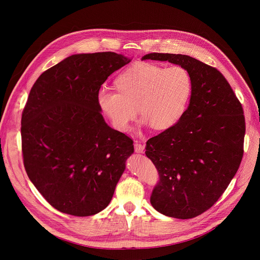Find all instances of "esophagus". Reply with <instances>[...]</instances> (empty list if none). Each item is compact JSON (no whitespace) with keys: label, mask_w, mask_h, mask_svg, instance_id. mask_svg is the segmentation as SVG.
<instances>
[{"label":"esophagus","mask_w":260,"mask_h":260,"mask_svg":"<svg viewBox=\"0 0 260 260\" xmlns=\"http://www.w3.org/2000/svg\"><path fill=\"white\" fill-rule=\"evenodd\" d=\"M134 146H135V151H136L137 153H142V152L144 151V146H143L140 142L136 141Z\"/></svg>","instance_id":"34e87169"}]
</instances>
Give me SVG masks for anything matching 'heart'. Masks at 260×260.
<instances>
[{"instance_id": "heart-1", "label": "heart", "mask_w": 260, "mask_h": 260, "mask_svg": "<svg viewBox=\"0 0 260 260\" xmlns=\"http://www.w3.org/2000/svg\"><path fill=\"white\" fill-rule=\"evenodd\" d=\"M117 88L102 87L98 104L112 125L126 132L138 115L143 124L164 131L174 126L184 115L193 83L182 66L166 68L153 62H136L116 79ZM138 109H136V107Z\"/></svg>"}]
</instances>
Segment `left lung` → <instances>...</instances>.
<instances>
[{"label": "left lung", "instance_id": "left-lung-1", "mask_svg": "<svg viewBox=\"0 0 260 260\" xmlns=\"http://www.w3.org/2000/svg\"><path fill=\"white\" fill-rule=\"evenodd\" d=\"M142 59L182 66L192 78L190 103L182 118L150 138L145 147V154L159 175L151 205L166 216L190 219L219 200L241 165L244 110L225 77L214 67L172 53H150Z\"/></svg>", "mask_w": 260, "mask_h": 260}]
</instances>
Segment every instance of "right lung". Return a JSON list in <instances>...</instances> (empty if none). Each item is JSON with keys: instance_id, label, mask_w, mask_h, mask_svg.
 I'll return each mask as SVG.
<instances>
[{"instance_id": "right-lung-1", "label": "right lung", "mask_w": 260, "mask_h": 260, "mask_svg": "<svg viewBox=\"0 0 260 260\" xmlns=\"http://www.w3.org/2000/svg\"><path fill=\"white\" fill-rule=\"evenodd\" d=\"M131 60L111 51L71 55L43 72L29 91L21 115L24 169L61 213L91 216L112 200L134 141L105 122L98 93Z\"/></svg>"}]
</instances>
